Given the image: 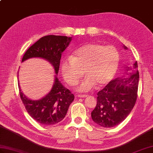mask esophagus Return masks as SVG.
<instances>
[{
    "instance_id": "1",
    "label": "esophagus",
    "mask_w": 153,
    "mask_h": 153,
    "mask_svg": "<svg viewBox=\"0 0 153 153\" xmlns=\"http://www.w3.org/2000/svg\"><path fill=\"white\" fill-rule=\"evenodd\" d=\"M77 96L79 97H80V98H85V97H87L88 95H82V94H79V95H78Z\"/></svg>"
}]
</instances>
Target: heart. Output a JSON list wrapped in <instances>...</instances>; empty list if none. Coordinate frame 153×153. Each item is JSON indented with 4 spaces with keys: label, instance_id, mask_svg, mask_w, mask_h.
I'll list each match as a JSON object with an SVG mask.
<instances>
[{
    "label": "heart",
    "instance_id": "obj_1",
    "mask_svg": "<svg viewBox=\"0 0 153 153\" xmlns=\"http://www.w3.org/2000/svg\"><path fill=\"white\" fill-rule=\"evenodd\" d=\"M120 64V54L114 46L89 43L78 48L70 59L62 64V74L71 85L77 84L84 72L86 78L80 84V91H90L97 85L102 87L114 79Z\"/></svg>",
    "mask_w": 153,
    "mask_h": 153
}]
</instances>
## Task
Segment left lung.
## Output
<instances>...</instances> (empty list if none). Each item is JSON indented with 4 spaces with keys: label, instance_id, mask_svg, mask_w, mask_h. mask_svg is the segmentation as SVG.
I'll list each match as a JSON object with an SVG mask.
<instances>
[{
    "label": "left lung",
    "instance_id": "1",
    "mask_svg": "<svg viewBox=\"0 0 153 153\" xmlns=\"http://www.w3.org/2000/svg\"><path fill=\"white\" fill-rule=\"evenodd\" d=\"M125 49L126 47L123 46ZM132 73L128 77L117 78L110 81L97 93V101L91 111V118L95 123L104 128L114 127L120 124L128 116L135 105L137 97L139 72L137 64H133ZM126 77V76H125Z\"/></svg>",
    "mask_w": 153,
    "mask_h": 153
}]
</instances>
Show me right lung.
Masks as SVG:
<instances>
[{
  "mask_svg": "<svg viewBox=\"0 0 153 153\" xmlns=\"http://www.w3.org/2000/svg\"><path fill=\"white\" fill-rule=\"evenodd\" d=\"M71 39V37L54 35L42 37L26 51L22 59L23 62L31 58H42L49 62L54 69L56 76L53 86L47 95L39 100L28 99L21 91L18 82L20 97L26 110L33 120L42 125H51L60 122L74 100V95L57 78L62 53Z\"/></svg>",
  "mask_w": 153,
  "mask_h": 153,
  "instance_id": "1",
  "label": "right lung"
}]
</instances>
